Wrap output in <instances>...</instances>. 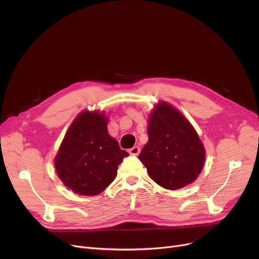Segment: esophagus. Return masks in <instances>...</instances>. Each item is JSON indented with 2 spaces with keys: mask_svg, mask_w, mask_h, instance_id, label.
I'll return each instance as SVG.
<instances>
[{
  "mask_svg": "<svg viewBox=\"0 0 259 259\" xmlns=\"http://www.w3.org/2000/svg\"><path fill=\"white\" fill-rule=\"evenodd\" d=\"M140 152H141V149L140 147H138V146H134V147L129 149V153L132 155H139Z\"/></svg>",
  "mask_w": 259,
  "mask_h": 259,
  "instance_id": "34e87169",
  "label": "esophagus"
}]
</instances>
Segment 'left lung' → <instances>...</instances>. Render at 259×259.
Masks as SVG:
<instances>
[{"label":"left lung","instance_id":"left-lung-1","mask_svg":"<svg viewBox=\"0 0 259 259\" xmlns=\"http://www.w3.org/2000/svg\"><path fill=\"white\" fill-rule=\"evenodd\" d=\"M148 143L139 159L160 186L176 190L193 183L205 161V149L185 116L167 102L152 109L148 119Z\"/></svg>","mask_w":259,"mask_h":259}]
</instances>
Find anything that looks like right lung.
<instances>
[{
    "mask_svg": "<svg viewBox=\"0 0 259 259\" xmlns=\"http://www.w3.org/2000/svg\"><path fill=\"white\" fill-rule=\"evenodd\" d=\"M104 112L82 111L71 123L55 157L62 183L77 195L96 196L114 181L123 157L115 139L108 132Z\"/></svg>",
    "mask_w": 259,
    "mask_h": 259,
    "instance_id": "1",
    "label": "right lung"
}]
</instances>
